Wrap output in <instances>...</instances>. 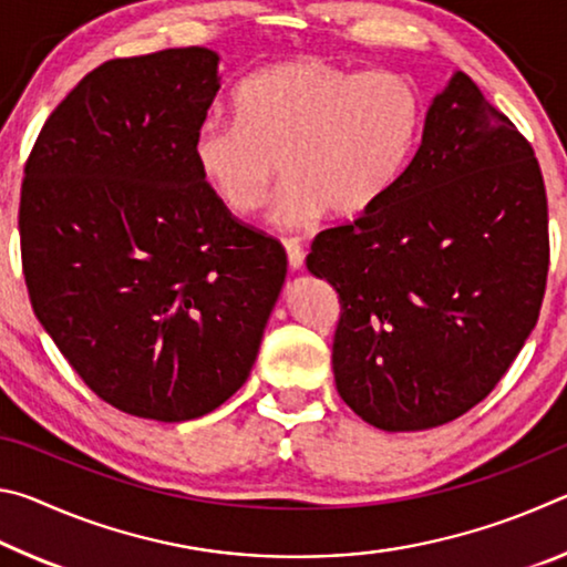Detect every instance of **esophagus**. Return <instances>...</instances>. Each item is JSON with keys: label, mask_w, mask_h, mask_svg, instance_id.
I'll return each instance as SVG.
<instances>
[{"label": "esophagus", "mask_w": 567, "mask_h": 567, "mask_svg": "<svg viewBox=\"0 0 567 567\" xmlns=\"http://www.w3.org/2000/svg\"><path fill=\"white\" fill-rule=\"evenodd\" d=\"M285 249H287V262H290V270H300L305 265V249L297 239H285Z\"/></svg>", "instance_id": "obj_1"}]
</instances>
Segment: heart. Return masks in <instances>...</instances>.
I'll return each instance as SVG.
<instances>
[{"label": "heart", "mask_w": 567, "mask_h": 567, "mask_svg": "<svg viewBox=\"0 0 567 567\" xmlns=\"http://www.w3.org/2000/svg\"><path fill=\"white\" fill-rule=\"evenodd\" d=\"M237 122L207 120L195 165L229 213L252 215L277 177V227L310 225L330 207L352 217L395 187L417 145L422 100L410 76L350 72L318 56L272 64L235 94Z\"/></svg>", "instance_id": "heart-1"}]
</instances>
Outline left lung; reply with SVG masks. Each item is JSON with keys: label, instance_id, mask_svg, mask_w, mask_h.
<instances>
[{"label": "left lung", "instance_id": "obj_1", "mask_svg": "<svg viewBox=\"0 0 567 567\" xmlns=\"http://www.w3.org/2000/svg\"><path fill=\"white\" fill-rule=\"evenodd\" d=\"M548 197L515 124L455 72L378 205L312 239L340 300V398L388 433L445 425L487 398L540 315Z\"/></svg>", "mask_w": 567, "mask_h": 567}]
</instances>
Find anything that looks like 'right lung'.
I'll list each match as a JSON object with an SVG mask.
<instances>
[{"label": "right lung", "instance_id": "1", "mask_svg": "<svg viewBox=\"0 0 567 567\" xmlns=\"http://www.w3.org/2000/svg\"><path fill=\"white\" fill-rule=\"evenodd\" d=\"M205 47L110 60L44 122L19 199L32 310L94 395L203 417L243 388L285 247L219 203L192 155L219 90Z\"/></svg>", "mask_w": 567, "mask_h": 567}]
</instances>
